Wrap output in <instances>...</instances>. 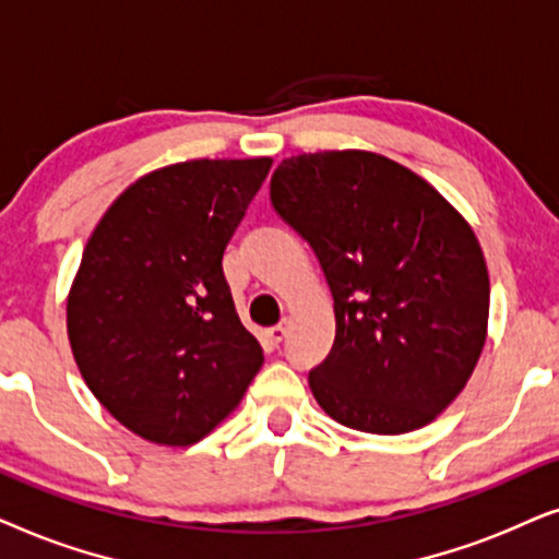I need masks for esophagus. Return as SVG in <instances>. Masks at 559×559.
<instances>
[{
    "label": "esophagus",
    "instance_id": "34e87169",
    "mask_svg": "<svg viewBox=\"0 0 559 559\" xmlns=\"http://www.w3.org/2000/svg\"><path fill=\"white\" fill-rule=\"evenodd\" d=\"M286 332H288V319H284V322H281V324L271 326V330H267V337H271V342H275V345H278V342L286 337Z\"/></svg>",
    "mask_w": 559,
    "mask_h": 559
}]
</instances>
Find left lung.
<instances>
[{
	"instance_id": "obj_1",
	"label": "left lung",
	"mask_w": 559,
	"mask_h": 559,
	"mask_svg": "<svg viewBox=\"0 0 559 559\" xmlns=\"http://www.w3.org/2000/svg\"><path fill=\"white\" fill-rule=\"evenodd\" d=\"M271 204L311 245L334 299L332 349L309 373L317 404L370 435L435 421L471 381L488 334V267L467 219L370 151L281 160Z\"/></svg>"
}]
</instances>
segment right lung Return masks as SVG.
I'll list each match as a JSON object with an SVG mask.
<instances>
[{"mask_svg": "<svg viewBox=\"0 0 559 559\" xmlns=\"http://www.w3.org/2000/svg\"><path fill=\"white\" fill-rule=\"evenodd\" d=\"M273 158H197L130 183L88 237L66 299L73 360L132 435L204 440L263 366L222 271Z\"/></svg>", "mask_w": 559, "mask_h": 559, "instance_id": "1", "label": "right lung"}]
</instances>
